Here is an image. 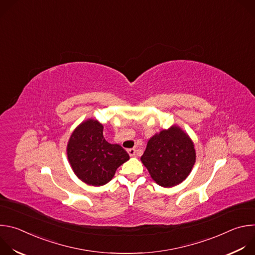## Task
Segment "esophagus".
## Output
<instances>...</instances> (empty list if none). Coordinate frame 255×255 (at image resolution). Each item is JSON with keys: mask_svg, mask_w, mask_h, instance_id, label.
<instances>
[{"mask_svg": "<svg viewBox=\"0 0 255 255\" xmlns=\"http://www.w3.org/2000/svg\"><path fill=\"white\" fill-rule=\"evenodd\" d=\"M127 151H128V153H129V155H130L131 157L135 156V154H136V150H135V148H130V149H128Z\"/></svg>", "mask_w": 255, "mask_h": 255, "instance_id": "esophagus-1", "label": "esophagus"}]
</instances>
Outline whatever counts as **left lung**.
<instances>
[{"instance_id": "8db88e82", "label": "left lung", "mask_w": 255, "mask_h": 255, "mask_svg": "<svg viewBox=\"0 0 255 255\" xmlns=\"http://www.w3.org/2000/svg\"><path fill=\"white\" fill-rule=\"evenodd\" d=\"M141 161L156 184L174 187L188 177L196 162L194 143L178 126H171L148 140Z\"/></svg>"}]
</instances>
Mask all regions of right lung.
Here are the masks:
<instances>
[{
  "instance_id": "1",
  "label": "right lung",
  "mask_w": 255,
  "mask_h": 255,
  "mask_svg": "<svg viewBox=\"0 0 255 255\" xmlns=\"http://www.w3.org/2000/svg\"><path fill=\"white\" fill-rule=\"evenodd\" d=\"M103 125L89 119L80 124L67 143V158L76 175L90 186H104L130 157L119 144L104 138Z\"/></svg>"
}]
</instances>
